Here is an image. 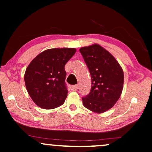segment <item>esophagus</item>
<instances>
[{"label":"esophagus","instance_id":"obj_1","mask_svg":"<svg viewBox=\"0 0 152 152\" xmlns=\"http://www.w3.org/2000/svg\"><path fill=\"white\" fill-rule=\"evenodd\" d=\"M71 88H72L73 90H77L78 88V85L72 86H71Z\"/></svg>","mask_w":152,"mask_h":152}]
</instances>
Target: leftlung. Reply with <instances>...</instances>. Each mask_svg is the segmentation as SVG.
Segmentation results:
<instances>
[{"mask_svg": "<svg viewBox=\"0 0 152 152\" xmlns=\"http://www.w3.org/2000/svg\"><path fill=\"white\" fill-rule=\"evenodd\" d=\"M79 51L92 80L90 93L82 97L83 104L102 114L112 108L121 95L124 72L114 57L98 44L83 47Z\"/></svg>", "mask_w": 152, "mask_h": 152, "instance_id": "obj_1", "label": "left lung"}]
</instances>
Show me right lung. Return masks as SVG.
Listing matches in <instances>:
<instances>
[{
  "mask_svg": "<svg viewBox=\"0 0 152 152\" xmlns=\"http://www.w3.org/2000/svg\"><path fill=\"white\" fill-rule=\"evenodd\" d=\"M75 48H53L38 55L24 74L26 90L34 102L45 109L64 104L68 90L64 66L76 53Z\"/></svg>",
  "mask_w": 152,
  "mask_h": 152,
  "instance_id": "right-lung-1",
  "label": "right lung"
}]
</instances>
